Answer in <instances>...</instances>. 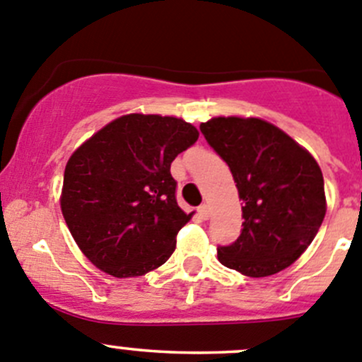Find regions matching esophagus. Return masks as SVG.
<instances>
[{
	"mask_svg": "<svg viewBox=\"0 0 362 362\" xmlns=\"http://www.w3.org/2000/svg\"><path fill=\"white\" fill-rule=\"evenodd\" d=\"M198 214H199V217L203 218V221H206V218L210 217V210H208V204H202V206L198 208Z\"/></svg>",
	"mask_w": 362,
	"mask_h": 362,
	"instance_id": "obj_1",
	"label": "esophagus"
}]
</instances>
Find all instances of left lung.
<instances>
[{
    "instance_id": "1",
    "label": "left lung",
    "mask_w": 362,
    "mask_h": 362,
    "mask_svg": "<svg viewBox=\"0 0 362 362\" xmlns=\"http://www.w3.org/2000/svg\"><path fill=\"white\" fill-rule=\"evenodd\" d=\"M199 129L229 166L243 202L242 233L218 247V261L255 279L282 272L312 243L326 215L319 164L289 134L254 117H215Z\"/></svg>"
}]
</instances>
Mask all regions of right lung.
I'll use <instances>...</instances> for the list:
<instances>
[{
	"label": "right lung",
	"instance_id": "right-lung-1",
	"mask_svg": "<svg viewBox=\"0 0 362 362\" xmlns=\"http://www.w3.org/2000/svg\"><path fill=\"white\" fill-rule=\"evenodd\" d=\"M199 133L177 117L129 113L80 145L64 170L61 210L80 250L117 279L170 259L192 214L177 203L171 163Z\"/></svg>",
	"mask_w": 362,
	"mask_h": 362
}]
</instances>
